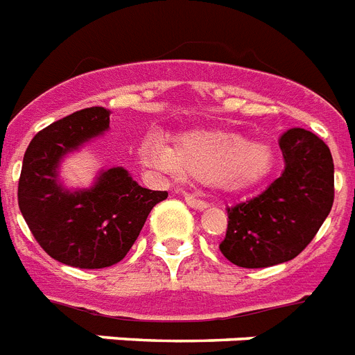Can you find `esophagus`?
Here are the masks:
<instances>
[{
    "instance_id": "esophagus-1",
    "label": "esophagus",
    "mask_w": 355,
    "mask_h": 355,
    "mask_svg": "<svg viewBox=\"0 0 355 355\" xmlns=\"http://www.w3.org/2000/svg\"><path fill=\"white\" fill-rule=\"evenodd\" d=\"M184 201H187V205H189L190 208H193V210H205V208L208 207L207 201L196 198L192 193H184Z\"/></svg>"
}]
</instances>
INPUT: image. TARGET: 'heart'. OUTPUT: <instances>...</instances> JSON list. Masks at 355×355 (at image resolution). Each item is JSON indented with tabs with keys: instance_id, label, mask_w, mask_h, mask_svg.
Here are the masks:
<instances>
[{
	"instance_id": "b5f03b06",
	"label": "heart",
	"mask_w": 355,
	"mask_h": 355,
	"mask_svg": "<svg viewBox=\"0 0 355 355\" xmlns=\"http://www.w3.org/2000/svg\"><path fill=\"white\" fill-rule=\"evenodd\" d=\"M140 153L147 165L187 180L214 181L224 189L259 183L271 172L275 159L268 144L226 129L187 131L175 138L172 148L162 138L148 136Z\"/></svg>"
}]
</instances>
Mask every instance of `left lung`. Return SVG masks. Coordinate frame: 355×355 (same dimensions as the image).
Here are the masks:
<instances>
[{
	"label": "left lung",
	"instance_id": "left-lung-1",
	"mask_svg": "<svg viewBox=\"0 0 355 355\" xmlns=\"http://www.w3.org/2000/svg\"><path fill=\"white\" fill-rule=\"evenodd\" d=\"M278 144L286 162L280 178L257 198L228 208L219 250L239 268H269L295 259L334 202V162L325 141L295 127Z\"/></svg>",
	"mask_w": 355,
	"mask_h": 355
}]
</instances>
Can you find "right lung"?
<instances>
[{
  "label": "right lung",
  "mask_w": 355,
  "mask_h": 355,
  "mask_svg": "<svg viewBox=\"0 0 355 355\" xmlns=\"http://www.w3.org/2000/svg\"><path fill=\"white\" fill-rule=\"evenodd\" d=\"M111 111L80 109L39 131L23 157L17 202L30 232L51 259L80 269H102L129 253L148 214L168 193L140 187L123 166L102 171L91 189L59 181L66 154L109 129Z\"/></svg>",
  "instance_id": "1"
}]
</instances>
